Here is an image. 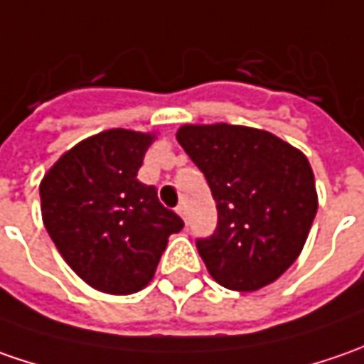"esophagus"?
Here are the masks:
<instances>
[{"label":"esophagus","mask_w":364,"mask_h":364,"mask_svg":"<svg viewBox=\"0 0 364 364\" xmlns=\"http://www.w3.org/2000/svg\"><path fill=\"white\" fill-rule=\"evenodd\" d=\"M176 213H178L180 217H182V218H184V220H186V215H188V213H186V204H184V203L178 204V206H176Z\"/></svg>","instance_id":"1"}]
</instances>
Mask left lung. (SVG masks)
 I'll return each instance as SVG.
<instances>
[{
  "instance_id": "1",
  "label": "left lung",
  "mask_w": 364,
  "mask_h": 364,
  "mask_svg": "<svg viewBox=\"0 0 364 364\" xmlns=\"http://www.w3.org/2000/svg\"><path fill=\"white\" fill-rule=\"evenodd\" d=\"M176 139L217 203V229L196 239L208 273L237 291L275 282L298 259L318 210L308 158L273 133L229 123L182 125Z\"/></svg>"
}]
</instances>
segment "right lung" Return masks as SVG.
I'll list each match as a JSON object with an SVG mask.
<instances>
[{"label":"right lung","mask_w":364,"mask_h":364,"mask_svg":"<svg viewBox=\"0 0 364 364\" xmlns=\"http://www.w3.org/2000/svg\"><path fill=\"white\" fill-rule=\"evenodd\" d=\"M154 135L109 129L68 149L40 182L42 220L64 261L105 294L146 287L184 220L137 180Z\"/></svg>","instance_id":"add662e5"}]
</instances>
